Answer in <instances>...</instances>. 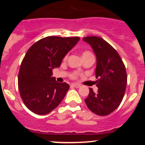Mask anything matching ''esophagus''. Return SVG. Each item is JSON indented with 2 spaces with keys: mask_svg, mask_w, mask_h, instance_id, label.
Listing matches in <instances>:
<instances>
[{
  "mask_svg": "<svg viewBox=\"0 0 145 145\" xmlns=\"http://www.w3.org/2000/svg\"><path fill=\"white\" fill-rule=\"evenodd\" d=\"M71 86H72L75 87V88H80V86L79 85V84H72Z\"/></svg>",
  "mask_w": 145,
  "mask_h": 145,
  "instance_id": "esophagus-1",
  "label": "esophagus"
}]
</instances>
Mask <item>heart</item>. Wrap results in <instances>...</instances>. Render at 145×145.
Listing matches in <instances>:
<instances>
[{
    "instance_id": "heart-1",
    "label": "heart",
    "mask_w": 145,
    "mask_h": 145,
    "mask_svg": "<svg viewBox=\"0 0 145 145\" xmlns=\"http://www.w3.org/2000/svg\"><path fill=\"white\" fill-rule=\"evenodd\" d=\"M91 54H92L89 52H84L83 53H82V57H83V59H84L86 57H87V56H88V55H91Z\"/></svg>"
}]
</instances>
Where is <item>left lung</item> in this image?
Instances as JSON below:
<instances>
[{
	"mask_svg": "<svg viewBox=\"0 0 145 145\" xmlns=\"http://www.w3.org/2000/svg\"><path fill=\"white\" fill-rule=\"evenodd\" d=\"M83 40L91 46L97 58L95 74L98 91L89 88L85 102L88 108L99 116H107L118 107L124 97L127 75L125 67L116 50L99 37L88 36Z\"/></svg>",
	"mask_w": 145,
	"mask_h": 145,
	"instance_id": "obj_1",
	"label": "left lung"
}]
</instances>
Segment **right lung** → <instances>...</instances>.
Returning <instances> with one entry per match:
<instances>
[{
    "mask_svg": "<svg viewBox=\"0 0 145 145\" xmlns=\"http://www.w3.org/2000/svg\"><path fill=\"white\" fill-rule=\"evenodd\" d=\"M79 40V37L48 36L28 49L20 65L18 86L22 99L29 110L46 115L61 103L70 86L58 83L52 77V70L60 66Z\"/></svg>",
    "mask_w": 145,
    "mask_h": 145,
    "instance_id": "right-lung-1",
    "label": "right lung"
}]
</instances>
